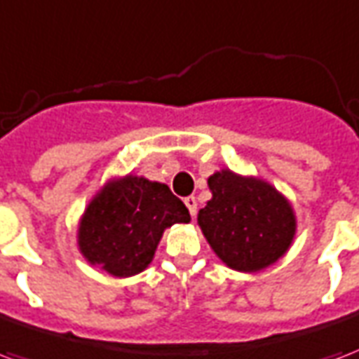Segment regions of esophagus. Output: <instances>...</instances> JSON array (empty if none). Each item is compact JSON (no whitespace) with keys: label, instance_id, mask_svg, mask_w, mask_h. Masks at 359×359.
<instances>
[{"label":"esophagus","instance_id":"34e87169","mask_svg":"<svg viewBox=\"0 0 359 359\" xmlns=\"http://www.w3.org/2000/svg\"><path fill=\"white\" fill-rule=\"evenodd\" d=\"M185 206H187V210H189V214H191V217H195L196 215V198L195 196H187V198H185Z\"/></svg>","mask_w":359,"mask_h":359}]
</instances>
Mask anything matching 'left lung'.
<instances>
[{
    "label": "left lung",
    "mask_w": 359,
    "mask_h": 359,
    "mask_svg": "<svg viewBox=\"0 0 359 359\" xmlns=\"http://www.w3.org/2000/svg\"><path fill=\"white\" fill-rule=\"evenodd\" d=\"M208 187L212 201L198 212V225L225 265L257 272L290 250L295 214L271 183L221 170L208 177Z\"/></svg>",
    "instance_id": "1"
}]
</instances>
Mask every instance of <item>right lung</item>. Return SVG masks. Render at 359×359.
I'll return each mask as SVG.
<instances>
[{
	"mask_svg": "<svg viewBox=\"0 0 359 359\" xmlns=\"http://www.w3.org/2000/svg\"><path fill=\"white\" fill-rule=\"evenodd\" d=\"M189 221L168 185L128 174L90 201L79 223V250L90 265L126 278L147 269L164 229Z\"/></svg>",
	"mask_w": 359,
	"mask_h": 359,
	"instance_id": "1",
	"label": "right lung"
}]
</instances>
